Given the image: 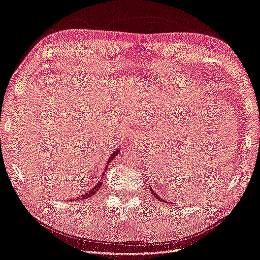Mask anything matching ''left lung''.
Instances as JSON below:
<instances>
[{"label":"left lung","mask_w":260,"mask_h":260,"mask_svg":"<svg viewBox=\"0 0 260 260\" xmlns=\"http://www.w3.org/2000/svg\"><path fill=\"white\" fill-rule=\"evenodd\" d=\"M150 190H151V193H152V194H153V195H154V197H155V198H156V199H158V200H161V201H164V203H166V200H164V199H161V198H160V197H158V195H157V194H156V193H154V191H153V190H152V188H151V186H150Z\"/></svg>","instance_id":"left-lung-1"}]
</instances>
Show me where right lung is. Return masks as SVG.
Here are the masks:
<instances>
[{
    "label": "right lung",
    "instance_id": "right-lung-1",
    "mask_svg": "<svg viewBox=\"0 0 260 260\" xmlns=\"http://www.w3.org/2000/svg\"><path fill=\"white\" fill-rule=\"evenodd\" d=\"M119 153H120V150H119V149L114 150L112 154L110 155V157H109V159H108L107 162H110V161L112 160V158L117 156V155L119 154ZM107 167H108V166H107ZM107 167L105 168V170H104V172H103V175H102V179L98 182V183L95 184V186H93L89 191H86L85 194H83V195H81V196H79V197H77V199H86V198H89V197H91V196H93V195H95L96 193H98V190L101 188V186H102V184H103V179H104V177H105L106 171H107ZM75 200H76V199H75Z\"/></svg>",
    "mask_w": 260,
    "mask_h": 260
}]
</instances>
